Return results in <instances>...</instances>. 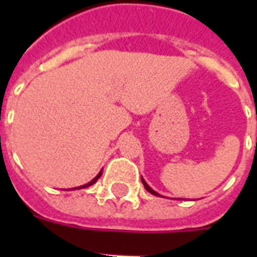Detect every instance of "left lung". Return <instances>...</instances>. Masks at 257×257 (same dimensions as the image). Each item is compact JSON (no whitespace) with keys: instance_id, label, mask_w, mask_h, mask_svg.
Wrapping results in <instances>:
<instances>
[{"instance_id":"obj_1","label":"left lung","mask_w":257,"mask_h":257,"mask_svg":"<svg viewBox=\"0 0 257 257\" xmlns=\"http://www.w3.org/2000/svg\"><path fill=\"white\" fill-rule=\"evenodd\" d=\"M141 181H143V184H144V187H145V189H147V191H148V192H149V193H152V195H155V196H160V195H159V193H157V192H156V191H153L152 188L149 187L148 184L145 183V180H144V179H143V177H141Z\"/></svg>"}]
</instances>
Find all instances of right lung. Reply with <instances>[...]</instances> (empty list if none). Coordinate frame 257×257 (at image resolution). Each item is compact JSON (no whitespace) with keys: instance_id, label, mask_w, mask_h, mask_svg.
I'll list each match as a JSON object with an SVG mask.
<instances>
[{"instance_id":"1","label":"right lung","mask_w":257,"mask_h":257,"mask_svg":"<svg viewBox=\"0 0 257 257\" xmlns=\"http://www.w3.org/2000/svg\"><path fill=\"white\" fill-rule=\"evenodd\" d=\"M101 173H102V171L100 172V173H98V175L96 176V177H94V179L92 180V181H89L88 184H85V185H81V187H78V188H73V189H81V188H86V187H90V185H92V184H94L97 181V180L100 179V176H101Z\"/></svg>"}]
</instances>
